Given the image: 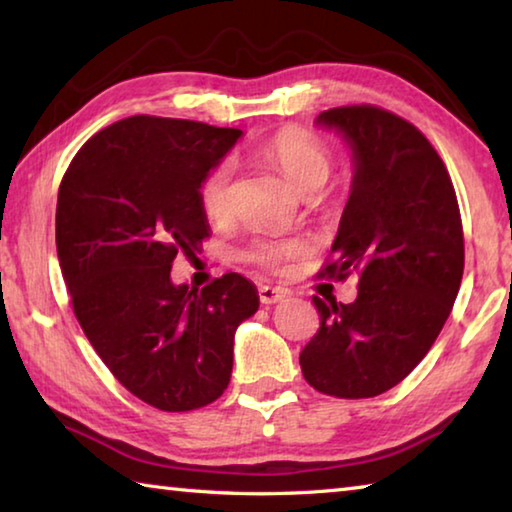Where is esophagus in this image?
Listing matches in <instances>:
<instances>
[{"label": "esophagus", "instance_id": "esophagus-1", "mask_svg": "<svg viewBox=\"0 0 512 512\" xmlns=\"http://www.w3.org/2000/svg\"><path fill=\"white\" fill-rule=\"evenodd\" d=\"M259 302L262 305H275V302H280L284 298V291L280 289H273V287H259Z\"/></svg>", "mask_w": 512, "mask_h": 512}]
</instances>
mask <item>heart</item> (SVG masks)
Wrapping results in <instances>:
<instances>
[{
    "label": "heart",
    "mask_w": 512,
    "mask_h": 512,
    "mask_svg": "<svg viewBox=\"0 0 512 512\" xmlns=\"http://www.w3.org/2000/svg\"><path fill=\"white\" fill-rule=\"evenodd\" d=\"M262 158L287 178V183L300 194H311L327 183L332 173V153L327 146L302 128L289 126L268 137L262 146ZM232 194H235V162L219 160L205 173L198 185V203L212 223H223L232 214ZM307 253L302 239L259 237L241 250L239 259L246 264L280 273L293 257Z\"/></svg>",
    "instance_id": "1"
}]
</instances>
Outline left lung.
Listing matches in <instances>:
<instances>
[{"label":"left lung","instance_id":"1","mask_svg":"<svg viewBox=\"0 0 512 512\" xmlns=\"http://www.w3.org/2000/svg\"><path fill=\"white\" fill-rule=\"evenodd\" d=\"M354 153L352 192L318 277L359 275L350 305L314 296L320 327L300 368L318 393L363 400L409 375L438 339L463 280L465 244L445 162L411 121L370 103L329 108Z\"/></svg>","mask_w":512,"mask_h":512}]
</instances>
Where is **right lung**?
Here are the masks:
<instances>
[{"label": "right lung", "mask_w": 512, "mask_h": 512, "mask_svg": "<svg viewBox=\"0 0 512 512\" xmlns=\"http://www.w3.org/2000/svg\"><path fill=\"white\" fill-rule=\"evenodd\" d=\"M239 128L135 115L85 142L63 176L56 250L74 316L128 393L180 413L219 400L232 343L259 307L244 275L201 291L171 282L176 255L207 235L198 185Z\"/></svg>", "instance_id": "1"}]
</instances>
